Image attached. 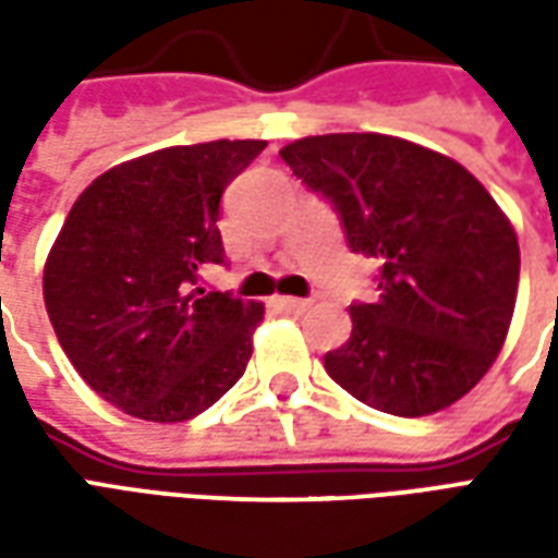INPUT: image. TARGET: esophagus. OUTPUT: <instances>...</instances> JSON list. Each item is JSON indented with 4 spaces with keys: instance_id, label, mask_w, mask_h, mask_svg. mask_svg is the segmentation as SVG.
I'll use <instances>...</instances> for the list:
<instances>
[{
    "instance_id": "34e87169",
    "label": "esophagus",
    "mask_w": 558,
    "mask_h": 558,
    "mask_svg": "<svg viewBox=\"0 0 558 558\" xmlns=\"http://www.w3.org/2000/svg\"><path fill=\"white\" fill-rule=\"evenodd\" d=\"M278 307H280V311H287V314H304V311L311 307V302H307V299H292V295H280Z\"/></svg>"
}]
</instances>
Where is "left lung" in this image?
<instances>
[{"instance_id": "left-lung-1", "label": "left lung", "mask_w": 558, "mask_h": 558, "mask_svg": "<svg viewBox=\"0 0 558 558\" xmlns=\"http://www.w3.org/2000/svg\"><path fill=\"white\" fill-rule=\"evenodd\" d=\"M280 158L340 215L355 254L379 263L374 304H350L328 376L403 418L451 407L502 350L520 280L511 220L457 160L386 134L295 140Z\"/></svg>"}]
</instances>
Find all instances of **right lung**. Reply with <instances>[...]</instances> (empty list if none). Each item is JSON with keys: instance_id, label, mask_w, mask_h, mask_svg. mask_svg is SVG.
I'll use <instances>...</instances> for the list:
<instances>
[{"instance_id": "right-lung-1", "label": "right lung", "mask_w": 558, "mask_h": 558, "mask_svg": "<svg viewBox=\"0 0 558 558\" xmlns=\"http://www.w3.org/2000/svg\"><path fill=\"white\" fill-rule=\"evenodd\" d=\"M266 140L170 146L77 196L44 266V304L77 374L128 415L187 421L218 403L254 352L263 304L199 287L223 263L220 194Z\"/></svg>"}]
</instances>
